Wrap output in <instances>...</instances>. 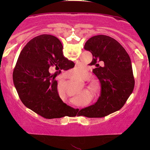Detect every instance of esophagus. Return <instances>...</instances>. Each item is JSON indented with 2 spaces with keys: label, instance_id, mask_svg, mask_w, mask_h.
<instances>
[{
  "label": "esophagus",
  "instance_id": "esophagus-1",
  "mask_svg": "<svg viewBox=\"0 0 150 150\" xmlns=\"http://www.w3.org/2000/svg\"><path fill=\"white\" fill-rule=\"evenodd\" d=\"M69 77H70V78H73V79H75V76H74V75L73 73H71V74L69 75Z\"/></svg>",
  "mask_w": 150,
  "mask_h": 150
}]
</instances>
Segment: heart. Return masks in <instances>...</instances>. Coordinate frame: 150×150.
Listing matches in <instances>:
<instances>
[{
    "label": "heart",
    "mask_w": 150,
    "mask_h": 150,
    "mask_svg": "<svg viewBox=\"0 0 150 150\" xmlns=\"http://www.w3.org/2000/svg\"><path fill=\"white\" fill-rule=\"evenodd\" d=\"M92 87H93V88H95V87H94L93 85H92Z\"/></svg>",
    "instance_id": "b5f03b06"
}]
</instances>
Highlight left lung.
Segmentation results:
<instances>
[{"label":"left lung","instance_id":"1","mask_svg":"<svg viewBox=\"0 0 150 150\" xmlns=\"http://www.w3.org/2000/svg\"><path fill=\"white\" fill-rule=\"evenodd\" d=\"M84 48L93 55L91 65L99 79L101 93L93 105L81 110L87 117H103L121 109L134 87L132 63L122 45L109 36L99 35L89 38Z\"/></svg>","mask_w":150,"mask_h":150}]
</instances>
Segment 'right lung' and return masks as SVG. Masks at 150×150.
<instances>
[{
  "mask_svg": "<svg viewBox=\"0 0 150 150\" xmlns=\"http://www.w3.org/2000/svg\"><path fill=\"white\" fill-rule=\"evenodd\" d=\"M62 50L56 37L37 36L22 50L13 72L14 86L22 103L46 119L63 117L69 107L59 97L54 79L61 70L74 67Z\"/></svg>",
  "mask_w": 150,
  "mask_h": 150,
  "instance_id": "add662e5",
  "label": "right lung"
}]
</instances>
